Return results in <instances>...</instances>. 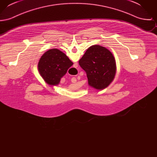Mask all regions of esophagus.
I'll use <instances>...</instances> for the list:
<instances>
[{
  "label": "esophagus",
  "mask_w": 157,
  "mask_h": 157,
  "mask_svg": "<svg viewBox=\"0 0 157 157\" xmlns=\"http://www.w3.org/2000/svg\"><path fill=\"white\" fill-rule=\"evenodd\" d=\"M74 67H78V63H75ZM72 81L73 82H76V79L75 78H73L72 79Z\"/></svg>",
  "instance_id": "1"
}]
</instances>
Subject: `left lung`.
I'll list each match as a JSON object with an SVG mask.
<instances>
[{"instance_id":"1","label":"left lung","mask_w":157,"mask_h":157,"mask_svg":"<svg viewBox=\"0 0 157 157\" xmlns=\"http://www.w3.org/2000/svg\"><path fill=\"white\" fill-rule=\"evenodd\" d=\"M79 64L86 73L88 85L96 90L106 88L115 78L117 67L115 58L102 46H91L79 60Z\"/></svg>"}]
</instances>
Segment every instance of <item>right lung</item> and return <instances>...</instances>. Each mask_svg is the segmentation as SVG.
Segmentation results:
<instances>
[{
    "instance_id": "1",
    "label": "right lung",
    "mask_w": 157,
    "mask_h": 157,
    "mask_svg": "<svg viewBox=\"0 0 157 157\" xmlns=\"http://www.w3.org/2000/svg\"><path fill=\"white\" fill-rule=\"evenodd\" d=\"M73 62L58 49H52L41 56L38 63V71L46 83L56 86L61 78L67 72Z\"/></svg>"
}]
</instances>
